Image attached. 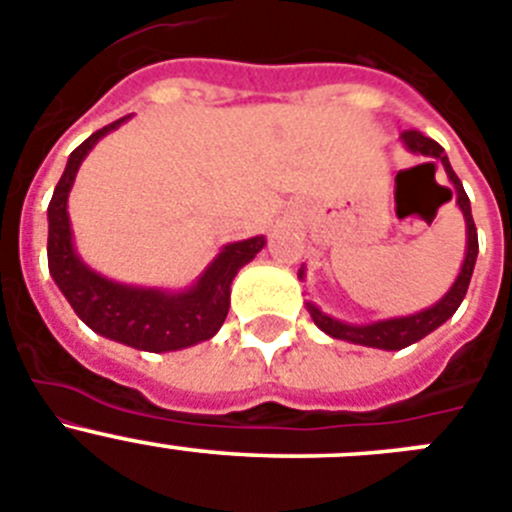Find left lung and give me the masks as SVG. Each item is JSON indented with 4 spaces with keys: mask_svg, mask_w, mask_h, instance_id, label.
<instances>
[{
    "mask_svg": "<svg viewBox=\"0 0 512 512\" xmlns=\"http://www.w3.org/2000/svg\"><path fill=\"white\" fill-rule=\"evenodd\" d=\"M405 150L411 153L423 155V158H436L441 165H444L446 176H449L451 186H454V193H457V206L464 214V224H467V250H464V262L462 270H459L457 280L451 283V288L446 290L444 296L434 303V306L423 308V311L411 313V316H398V319H382L372 321V324H347V321H339L329 313L321 311L319 306H313L311 301H306L308 313H311L313 324L319 326L324 334H329L331 339H342V342L362 344V347H375V349H388V352H395V349L411 347L418 339H423L426 334H431L434 329H439L446 319L454 316V311L459 308V303L464 301L469 288V280H472L474 262H477V252H480V245H477V227H474L472 219V206H469L467 193H464L462 181L457 178L454 168H451L449 158H446L444 147L439 142H434L431 137L421 135L416 130H408L400 135ZM451 199V191H449ZM306 278V270H298V280Z\"/></svg>",
    "mask_w": 512,
    "mask_h": 512,
    "instance_id": "1",
    "label": "left lung"
}]
</instances>
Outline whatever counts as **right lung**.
Returning a JSON list of instances; mask_svg holds the SVG:
<instances>
[{"instance_id": "1", "label": "right lung", "mask_w": 512, "mask_h": 512, "mask_svg": "<svg viewBox=\"0 0 512 512\" xmlns=\"http://www.w3.org/2000/svg\"><path fill=\"white\" fill-rule=\"evenodd\" d=\"M127 119L130 117L101 127L68 155L66 170L48 206V267L78 319L96 334L142 352H176L206 342L222 329L229 313L232 280L265 247V237L260 234L224 245L196 283L183 290L140 288L91 270L73 247L68 193L91 147Z\"/></svg>"}]
</instances>
